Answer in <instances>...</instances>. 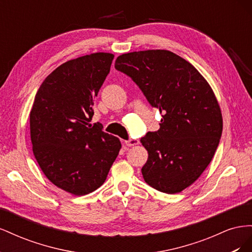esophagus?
<instances>
[{
  "label": "esophagus",
  "mask_w": 252,
  "mask_h": 252,
  "mask_svg": "<svg viewBox=\"0 0 252 252\" xmlns=\"http://www.w3.org/2000/svg\"><path fill=\"white\" fill-rule=\"evenodd\" d=\"M125 144L127 145V146H134V145H138L139 144V140L129 139V140L125 141Z\"/></svg>",
  "instance_id": "esophagus-1"
}]
</instances>
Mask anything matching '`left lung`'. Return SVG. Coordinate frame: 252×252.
Segmentation results:
<instances>
[{
  "instance_id": "left-lung-1",
  "label": "left lung",
  "mask_w": 252,
  "mask_h": 252,
  "mask_svg": "<svg viewBox=\"0 0 252 252\" xmlns=\"http://www.w3.org/2000/svg\"><path fill=\"white\" fill-rule=\"evenodd\" d=\"M114 68L162 113L158 130L141 139L148 151L145 182L161 192H181L199 179L219 146L223 120L215 94L191 64L168 50L125 53Z\"/></svg>"
}]
</instances>
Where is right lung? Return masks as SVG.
I'll return each mask as SVG.
<instances>
[{
	"label": "right lung",
	"instance_id": "1",
	"mask_svg": "<svg viewBox=\"0 0 252 252\" xmlns=\"http://www.w3.org/2000/svg\"><path fill=\"white\" fill-rule=\"evenodd\" d=\"M113 57L96 52L59 66L42 83L30 111L36 162L51 183L74 195L103 185L121 149L102 124L89 123Z\"/></svg>",
	"mask_w": 252,
	"mask_h": 252
}]
</instances>
